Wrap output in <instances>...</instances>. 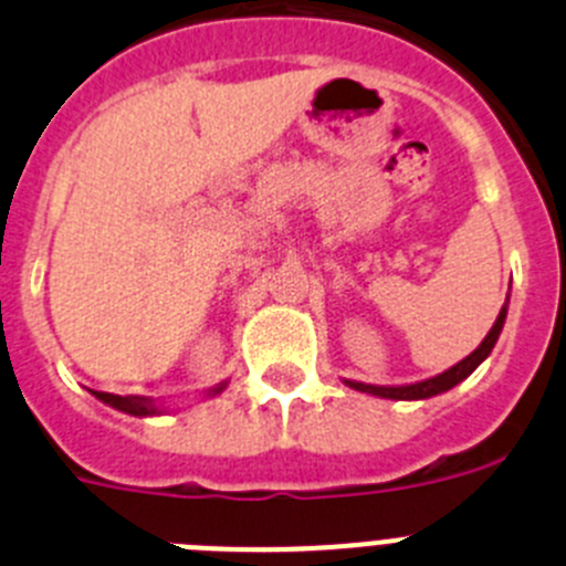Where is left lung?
<instances>
[{"label": "left lung", "instance_id": "obj_1", "mask_svg": "<svg viewBox=\"0 0 566 566\" xmlns=\"http://www.w3.org/2000/svg\"><path fill=\"white\" fill-rule=\"evenodd\" d=\"M507 300H504V306H502V312H499L496 323H493V328L488 332V337L479 343L476 352L468 354L462 363L451 365L448 371L437 374V377H431V379H422V382H411V385H368V382H357V379H343V382L348 385V388H354V391L371 394V397L408 399V402H411V399H431V397H437V394L451 391L453 385H459L462 379H468L470 374L476 371L479 365L490 357V352H493V345H496L499 334H502V328H504V319H507Z\"/></svg>", "mask_w": 566, "mask_h": 566}]
</instances>
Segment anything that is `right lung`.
Wrapping results in <instances>:
<instances>
[{
	"instance_id": "obj_1",
	"label": "right lung",
	"mask_w": 566,
	"mask_h": 566,
	"mask_svg": "<svg viewBox=\"0 0 566 566\" xmlns=\"http://www.w3.org/2000/svg\"><path fill=\"white\" fill-rule=\"evenodd\" d=\"M223 388H227V379L214 385V388H209L203 397H218ZM93 394H96V399H102L104 405H109V408H115V411L129 413V417H158V413L167 411V408L153 397H118V394H104V391H93Z\"/></svg>"
}]
</instances>
